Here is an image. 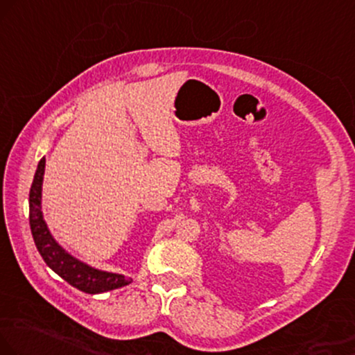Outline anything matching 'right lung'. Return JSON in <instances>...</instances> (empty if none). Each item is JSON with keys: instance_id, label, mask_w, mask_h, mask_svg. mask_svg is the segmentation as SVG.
<instances>
[{"instance_id": "1", "label": "right lung", "mask_w": 355, "mask_h": 355, "mask_svg": "<svg viewBox=\"0 0 355 355\" xmlns=\"http://www.w3.org/2000/svg\"><path fill=\"white\" fill-rule=\"evenodd\" d=\"M44 171H46V157L39 161L29 191V225L37 252L41 253L46 265L73 288L89 293V295H98V293L112 291L130 284L131 279L126 278L125 275L98 270L85 263L80 258L69 253L54 239L42 214Z\"/></svg>"}]
</instances>
